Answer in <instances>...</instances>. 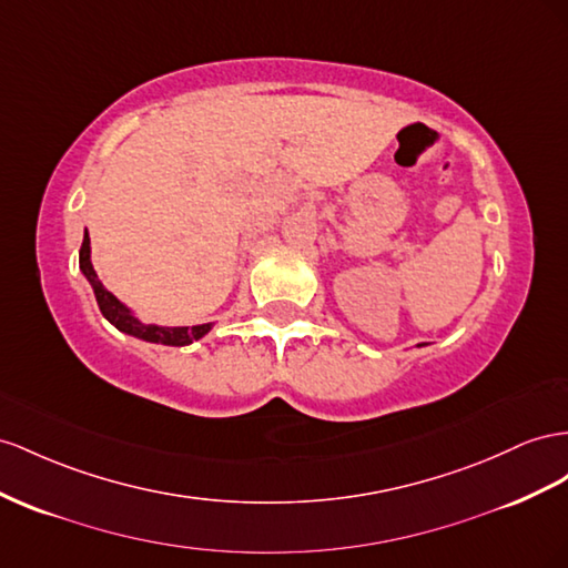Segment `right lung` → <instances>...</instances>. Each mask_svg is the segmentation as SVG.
Here are the masks:
<instances>
[{
    "instance_id": "add662e5",
    "label": "right lung",
    "mask_w": 568,
    "mask_h": 568,
    "mask_svg": "<svg viewBox=\"0 0 568 568\" xmlns=\"http://www.w3.org/2000/svg\"><path fill=\"white\" fill-rule=\"evenodd\" d=\"M79 265L83 277L90 282L95 291V301L100 305V313L112 322V325L124 332L135 336V339H143L150 344H164V346H189L212 329V322H205V325H193V327H162V325H145L141 317H135V313L129 308V305L121 303L112 291H106L104 284L98 280V272L90 263V236L85 232L83 236V246L79 253Z\"/></svg>"
}]
</instances>
